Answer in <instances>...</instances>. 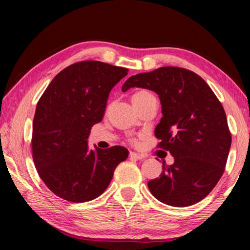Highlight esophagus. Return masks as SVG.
I'll return each mask as SVG.
<instances>
[{
	"mask_svg": "<svg viewBox=\"0 0 250 250\" xmlns=\"http://www.w3.org/2000/svg\"><path fill=\"white\" fill-rule=\"evenodd\" d=\"M130 157L139 159V160H142V159L145 158L144 155H142V153H137V152H130Z\"/></svg>",
	"mask_w": 250,
	"mask_h": 250,
	"instance_id": "obj_1",
	"label": "esophagus"
}]
</instances>
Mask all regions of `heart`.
I'll return each mask as SVG.
<instances>
[{
	"instance_id": "1",
	"label": "heart",
	"mask_w": 250,
	"mask_h": 250,
	"mask_svg": "<svg viewBox=\"0 0 250 250\" xmlns=\"http://www.w3.org/2000/svg\"><path fill=\"white\" fill-rule=\"evenodd\" d=\"M151 100H155V97H153V94L148 91L146 89H140V90H136V91L132 94V102H133L134 106L137 108L140 109L142 108L143 106H145L147 103H149ZM130 142L132 144H136V139H131Z\"/></svg>"
}]
</instances>
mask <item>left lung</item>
<instances>
[{"mask_svg":"<svg viewBox=\"0 0 250 250\" xmlns=\"http://www.w3.org/2000/svg\"><path fill=\"white\" fill-rule=\"evenodd\" d=\"M132 87L158 93L163 116L155 131L157 147L175 159L172 166L163 162L160 177L148 183L151 194L175 207L198 203L219 182L231 147L222 104L203 78L184 67L131 76L122 91Z\"/></svg>","mask_w":250,"mask_h":250,"instance_id":"8db88e82","label":"left lung"}]
</instances>
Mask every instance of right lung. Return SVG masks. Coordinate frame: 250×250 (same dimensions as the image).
<instances>
[{"mask_svg": "<svg viewBox=\"0 0 250 250\" xmlns=\"http://www.w3.org/2000/svg\"><path fill=\"white\" fill-rule=\"evenodd\" d=\"M128 68L87 60L52 79L36 105L32 157L40 177L59 198L91 201L108 187L117 166L128 158L122 146L89 150L92 125L102 121L111 88Z\"/></svg>", "mask_w": 250, "mask_h": 250, "instance_id": "add662e5", "label": "right lung"}]
</instances>
